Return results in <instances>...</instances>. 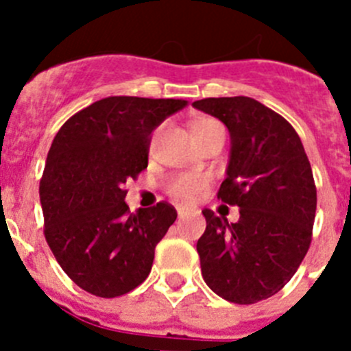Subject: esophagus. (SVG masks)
Returning <instances> with one entry per match:
<instances>
[{"mask_svg":"<svg viewBox=\"0 0 351 351\" xmlns=\"http://www.w3.org/2000/svg\"><path fill=\"white\" fill-rule=\"evenodd\" d=\"M193 210V207L190 206H178V214H179V218H184V216H188V214Z\"/></svg>","mask_w":351,"mask_h":351,"instance_id":"34e87169","label":"esophagus"}]
</instances>
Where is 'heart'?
<instances>
[{"label": "heart", "instance_id": "heart-1", "mask_svg": "<svg viewBox=\"0 0 351 351\" xmlns=\"http://www.w3.org/2000/svg\"><path fill=\"white\" fill-rule=\"evenodd\" d=\"M216 126H219V123H216L214 119H200L193 125V135L216 128ZM206 186L207 178L200 176V173H179V176L170 179L169 191L173 197L182 198V200H197L206 190Z\"/></svg>", "mask_w": 351, "mask_h": 351}]
</instances>
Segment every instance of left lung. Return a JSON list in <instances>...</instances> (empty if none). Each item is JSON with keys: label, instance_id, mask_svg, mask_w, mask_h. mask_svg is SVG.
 I'll list each match as a JSON object with an SVG mask.
<instances>
[{"label": "left lung", "instance_id": "left-lung-1", "mask_svg": "<svg viewBox=\"0 0 351 351\" xmlns=\"http://www.w3.org/2000/svg\"><path fill=\"white\" fill-rule=\"evenodd\" d=\"M195 108L230 133L226 178L218 198L239 206L237 223L204 209L198 239L204 281L235 304H255L281 290L311 244L316 188L304 145L291 125L250 96L206 98Z\"/></svg>", "mask_w": 351, "mask_h": 351}]
</instances>
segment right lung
I'll list each match as a JSON object with an SVG mask.
<instances>
[{"instance_id":"add662e5","label":"right lung","mask_w":351,"mask_h":351,"mask_svg":"<svg viewBox=\"0 0 351 351\" xmlns=\"http://www.w3.org/2000/svg\"><path fill=\"white\" fill-rule=\"evenodd\" d=\"M186 105L108 96L71 116L52 141L40 181L45 239L70 280L93 295L137 288L178 218L167 202L130 213L123 186L147 167L151 133Z\"/></svg>"}]
</instances>
